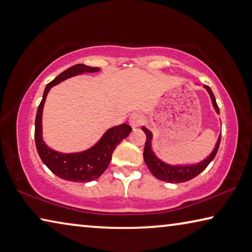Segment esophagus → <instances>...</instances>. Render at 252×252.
I'll use <instances>...</instances> for the list:
<instances>
[{
    "label": "esophagus",
    "instance_id": "obj_1",
    "mask_svg": "<svg viewBox=\"0 0 252 252\" xmlns=\"http://www.w3.org/2000/svg\"><path fill=\"white\" fill-rule=\"evenodd\" d=\"M143 123V117L141 113H139V112H135V113H132L130 115L129 118V125L135 129V127L140 126Z\"/></svg>",
    "mask_w": 252,
    "mask_h": 252
}]
</instances>
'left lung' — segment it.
<instances>
[{"instance_id": "left-lung-1", "label": "left lung", "mask_w": 252, "mask_h": 252, "mask_svg": "<svg viewBox=\"0 0 252 252\" xmlns=\"http://www.w3.org/2000/svg\"><path fill=\"white\" fill-rule=\"evenodd\" d=\"M203 87H204L207 91V93L210 94L211 101H212L215 112L220 114V110L217 104V101H215L213 92L211 91V89L207 85H204ZM142 131L147 135L145 150H143V159H145L147 167L149 168L151 174H153L156 178L168 183H184L196 177L197 175L201 174L202 171L209 166V163L213 160L215 155H217L219 150L220 142H221V135H220L217 143H215L213 151L210 154L209 157H206L204 159V160L199 161L197 163H193V165H169V163H166L160 160L153 151V147H151L153 132H151L150 130H148L146 126H142Z\"/></svg>"}]
</instances>
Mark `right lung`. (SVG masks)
<instances>
[{
    "instance_id": "obj_1",
    "label": "right lung",
    "mask_w": 252,
    "mask_h": 252,
    "mask_svg": "<svg viewBox=\"0 0 252 252\" xmlns=\"http://www.w3.org/2000/svg\"><path fill=\"white\" fill-rule=\"evenodd\" d=\"M99 68L90 67L83 63H77L69 67L68 69L59 74L54 81L47 84L41 102L38 106L35 115L34 139L37 151L42 162L55 175L65 181L75 183H87L97 179L109 167L112 154L117 146L123 139H126L132 131L126 123L111 127L102 135V138L93 147L81 153L63 154L58 153L50 147H48L42 139V111L45 105L47 95L51 87L62 83L67 78L81 75L84 73H96Z\"/></svg>"
}]
</instances>
